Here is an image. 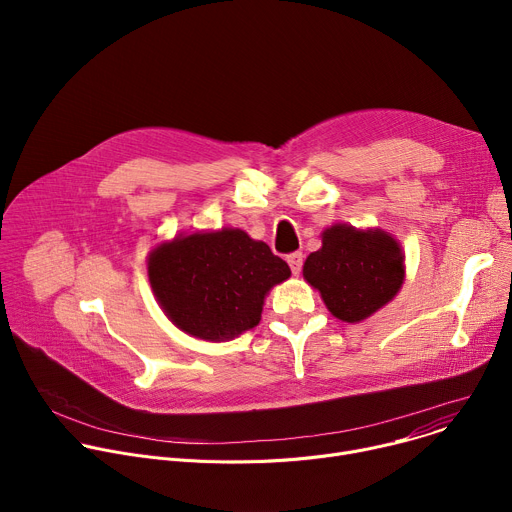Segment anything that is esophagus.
<instances>
[{
    "mask_svg": "<svg viewBox=\"0 0 512 512\" xmlns=\"http://www.w3.org/2000/svg\"><path fill=\"white\" fill-rule=\"evenodd\" d=\"M287 263H289V267H291V273L300 275L302 263H304V255H302V253H289V255H287Z\"/></svg>",
    "mask_w": 512,
    "mask_h": 512,
    "instance_id": "esophagus-1",
    "label": "esophagus"
}]
</instances>
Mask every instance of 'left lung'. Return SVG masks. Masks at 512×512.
Returning a JSON list of instances; mask_svg holds the SVG:
<instances>
[{
    "label": "left lung",
    "instance_id": "obj_1",
    "mask_svg": "<svg viewBox=\"0 0 512 512\" xmlns=\"http://www.w3.org/2000/svg\"><path fill=\"white\" fill-rule=\"evenodd\" d=\"M401 245L381 229L334 225L304 263V279L320 291L330 314L356 324L389 304L405 279Z\"/></svg>",
    "mask_w": 512,
    "mask_h": 512
}]
</instances>
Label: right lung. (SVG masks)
<instances>
[{
  "instance_id": "1",
  "label": "right lung",
  "mask_w": 512,
  "mask_h": 512,
  "mask_svg": "<svg viewBox=\"0 0 512 512\" xmlns=\"http://www.w3.org/2000/svg\"><path fill=\"white\" fill-rule=\"evenodd\" d=\"M154 296L182 332L231 340L259 324L269 289L291 271L241 229L178 235L148 257Z\"/></svg>"
}]
</instances>
